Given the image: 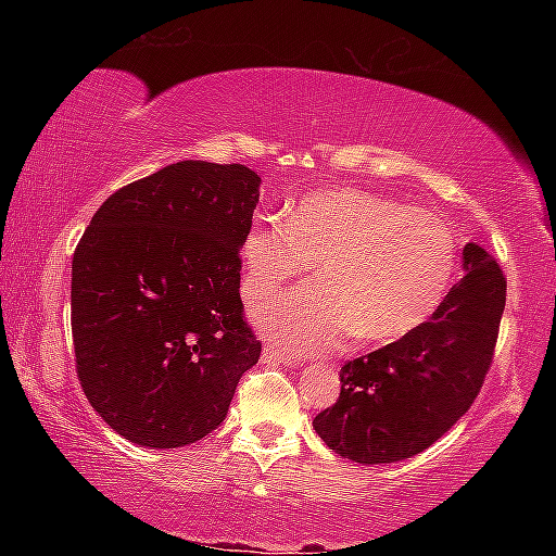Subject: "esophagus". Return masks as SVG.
I'll list each match as a JSON object with an SVG mask.
<instances>
[{
    "mask_svg": "<svg viewBox=\"0 0 556 556\" xmlns=\"http://www.w3.org/2000/svg\"><path fill=\"white\" fill-rule=\"evenodd\" d=\"M262 363L265 365H281V363H291V361H287V355L285 353H279V351H275V348H265V351H262Z\"/></svg>",
    "mask_w": 556,
    "mask_h": 556,
    "instance_id": "34e87169",
    "label": "esophagus"
}]
</instances>
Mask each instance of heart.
Returning a JSON list of instances; mask_svg holds the SVG:
<instances>
[{"instance_id": "obj_1", "label": "heart", "mask_w": 556, "mask_h": 556, "mask_svg": "<svg viewBox=\"0 0 556 556\" xmlns=\"http://www.w3.org/2000/svg\"><path fill=\"white\" fill-rule=\"evenodd\" d=\"M316 281L257 312L271 343L324 353L353 333L394 343L425 326L456 271V242L439 215L361 188L301 199L287 225L257 218L240 240L242 296L260 304L304 271Z\"/></svg>"}]
</instances>
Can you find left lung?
<instances>
[{
    "mask_svg": "<svg viewBox=\"0 0 556 556\" xmlns=\"http://www.w3.org/2000/svg\"><path fill=\"white\" fill-rule=\"evenodd\" d=\"M464 279L417 331L341 368V394L314 419L328 448L355 464L421 454L483 388L505 308V277L481 244L464 248Z\"/></svg>",
    "mask_w": 556,
    "mask_h": 556,
    "instance_id": "left-lung-1",
    "label": "left lung"
}]
</instances>
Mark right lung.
<instances>
[{"label": "right lung", "mask_w": 556, "mask_h": 556, "mask_svg": "<svg viewBox=\"0 0 556 556\" xmlns=\"http://www.w3.org/2000/svg\"><path fill=\"white\" fill-rule=\"evenodd\" d=\"M262 178L178 162L119 188L73 255L71 326L86 397L147 448L218 429L262 345L242 318L240 240Z\"/></svg>", "instance_id": "obj_1"}]
</instances>
